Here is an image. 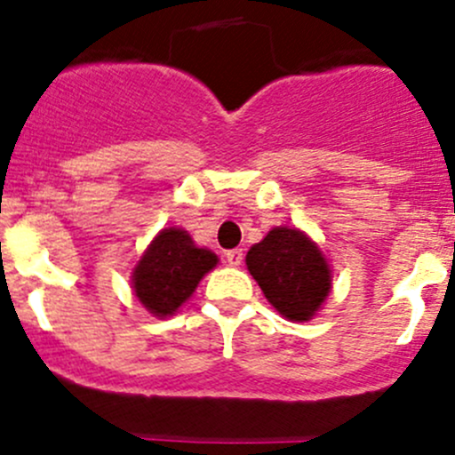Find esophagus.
I'll list each match as a JSON object with an SVG mask.
<instances>
[{"label": "esophagus", "instance_id": "34e87169", "mask_svg": "<svg viewBox=\"0 0 455 455\" xmlns=\"http://www.w3.org/2000/svg\"><path fill=\"white\" fill-rule=\"evenodd\" d=\"M227 261H228V266H240L242 264V259H244V251L242 249H231V251H227Z\"/></svg>", "mask_w": 455, "mask_h": 455}]
</instances>
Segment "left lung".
<instances>
[{
  "label": "left lung",
  "mask_w": 455,
  "mask_h": 455,
  "mask_svg": "<svg viewBox=\"0 0 455 455\" xmlns=\"http://www.w3.org/2000/svg\"><path fill=\"white\" fill-rule=\"evenodd\" d=\"M246 266L279 315L310 321L332 288V270L319 246L299 228L277 227L251 246Z\"/></svg>",
  "instance_id": "1"
}]
</instances>
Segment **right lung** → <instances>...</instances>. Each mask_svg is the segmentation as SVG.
Instances as JSON below:
<instances>
[{"mask_svg": "<svg viewBox=\"0 0 455 455\" xmlns=\"http://www.w3.org/2000/svg\"><path fill=\"white\" fill-rule=\"evenodd\" d=\"M218 255L198 249L182 228H163L147 246L132 273L139 301L154 316L176 313L198 288L200 279L215 268Z\"/></svg>", "mask_w": 455, "mask_h": 455, "instance_id": "obj_1", "label": "right lung"}]
</instances>
